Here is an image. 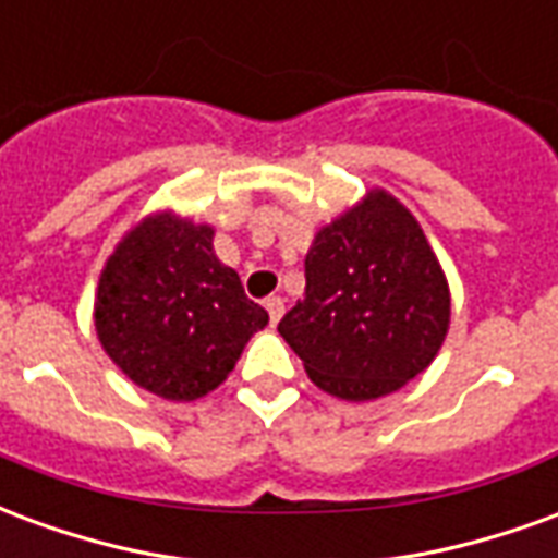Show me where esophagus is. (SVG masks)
<instances>
[{"instance_id":"34e87169","label":"esophagus","mask_w":558,"mask_h":558,"mask_svg":"<svg viewBox=\"0 0 558 558\" xmlns=\"http://www.w3.org/2000/svg\"><path fill=\"white\" fill-rule=\"evenodd\" d=\"M266 311H268V319H271V326L280 323V316H283V299H280V295L266 299Z\"/></svg>"}]
</instances>
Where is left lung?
<instances>
[{
  "mask_svg": "<svg viewBox=\"0 0 558 558\" xmlns=\"http://www.w3.org/2000/svg\"><path fill=\"white\" fill-rule=\"evenodd\" d=\"M304 280L278 331L331 398L395 395L442 350L448 278L415 215L383 187L319 227Z\"/></svg>",
  "mask_w": 558,
  "mask_h": 558,
  "instance_id": "left-lung-1",
  "label": "left lung"
}]
</instances>
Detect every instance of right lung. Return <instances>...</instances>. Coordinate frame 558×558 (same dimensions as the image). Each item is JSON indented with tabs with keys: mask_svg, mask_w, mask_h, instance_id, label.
Wrapping results in <instances>:
<instances>
[{
	"mask_svg": "<svg viewBox=\"0 0 558 558\" xmlns=\"http://www.w3.org/2000/svg\"><path fill=\"white\" fill-rule=\"evenodd\" d=\"M215 227L170 208L140 218L107 256L95 292V331L110 362L163 400L215 391L268 314L223 266Z\"/></svg>",
	"mask_w": 558,
	"mask_h": 558,
	"instance_id": "obj_1",
	"label": "right lung"
}]
</instances>
